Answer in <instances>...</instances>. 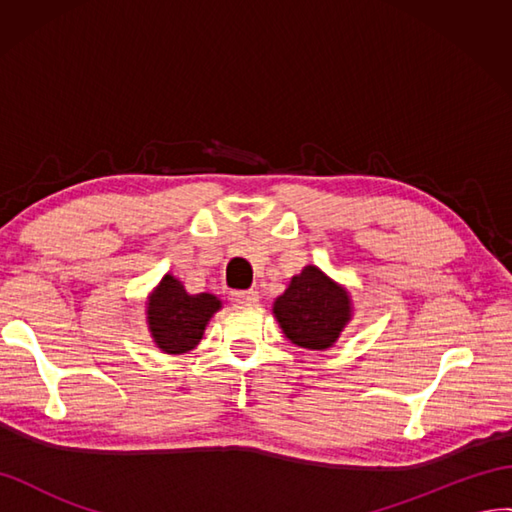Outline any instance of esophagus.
I'll use <instances>...</instances> for the list:
<instances>
[{"label":"esophagus","mask_w":512,"mask_h":512,"mask_svg":"<svg viewBox=\"0 0 512 512\" xmlns=\"http://www.w3.org/2000/svg\"><path fill=\"white\" fill-rule=\"evenodd\" d=\"M230 301L234 306H252V303L258 301L256 290H232Z\"/></svg>","instance_id":"esophagus-1"}]
</instances>
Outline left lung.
Returning a JSON list of instances; mask_svg holds the SVG:
<instances>
[{
	"label": "left lung",
	"mask_w": 512,
	"mask_h": 512,
	"mask_svg": "<svg viewBox=\"0 0 512 512\" xmlns=\"http://www.w3.org/2000/svg\"><path fill=\"white\" fill-rule=\"evenodd\" d=\"M273 314L290 342L323 351L336 342L349 321V295L319 267L310 265L295 275L286 293L278 297Z\"/></svg>",
	"instance_id": "8db88e82"
}]
</instances>
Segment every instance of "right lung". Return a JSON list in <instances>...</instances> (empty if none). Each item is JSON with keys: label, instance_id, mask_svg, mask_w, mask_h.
<instances>
[{"label": "right lung", "instance_id": "right-lung-1", "mask_svg": "<svg viewBox=\"0 0 512 512\" xmlns=\"http://www.w3.org/2000/svg\"><path fill=\"white\" fill-rule=\"evenodd\" d=\"M222 308L215 295H187L183 284L165 275L148 303V325L159 349L165 353H187L200 342L211 316Z\"/></svg>", "mask_w": 512, "mask_h": 512}]
</instances>
